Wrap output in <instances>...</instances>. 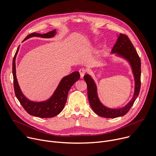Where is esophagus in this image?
Wrapping results in <instances>:
<instances>
[{"mask_svg": "<svg viewBox=\"0 0 156 156\" xmlns=\"http://www.w3.org/2000/svg\"><path fill=\"white\" fill-rule=\"evenodd\" d=\"M79 72H80V74L81 78H83L84 75H85V73H86V70L84 69H80L79 70Z\"/></svg>", "mask_w": 156, "mask_h": 156, "instance_id": "1", "label": "esophagus"}]
</instances>
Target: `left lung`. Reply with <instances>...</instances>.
I'll list each match as a JSON object with an SVG mask.
<instances>
[{
    "label": "left lung",
    "instance_id": "1",
    "mask_svg": "<svg viewBox=\"0 0 156 156\" xmlns=\"http://www.w3.org/2000/svg\"><path fill=\"white\" fill-rule=\"evenodd\" d=\"M117 41L111 53L126 61L131 68L134 80V91L131 100L121 108L107 107L98 97L96 84L92 76L88 74L84 76V80L87 84L88 100L92 109L98 116L106 118H115L125 115L133 105L140 88V60L139 55L128 37L121 34L117 35Z\"/></svg>",
    "mask_w": 156,
    "mask_h": 156
}]
</instances>
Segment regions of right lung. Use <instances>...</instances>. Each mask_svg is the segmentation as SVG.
<instances>
[{
	"mask_svg": "<svg viewBox=\"0 0 156 156\" xmlns=\"http://www.w3.org/2000/svg\"><path fill=\"white\" fill-rule=\"evenodd\" d=\"M56 34V29L44 34H40L35 32L28 35L24 40L34 37L50 38L54 37ZM19 47L16 51L15 56H14L12 63L13 87L17 100L19 101L20 103L25 110L32 116L41 118H53L58 115L64 108L67 100L68 93L71 87L80 78L79 72H74L67 76H64L60 81L58 87H56L52 95L47 100L42 101H30L22 93L17 79L16 59L19 52Z\"/></svg>",
	"mask_w": 156,
	"mask_h": 156,
	"instance_id": "1",
	"label": "right lung"
}]
</instances>
